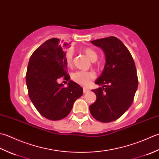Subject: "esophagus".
I'll return each instance as SVG.
<instances>
[{"instance_id": "esophagus-1", "label": "esophagus", "mask_w": 159, "mask_h": 159, "mask_svg": "<svg viewBox=\"0 0 159 159\" xmlns=\"http://www.w3.org/2000/svg\"><path fill=\"white\" fill-rule=\"evenodd\" d=\"M89 91V89H87V88H84L83 89L84 93H88Z\"/></svg>"}]
</instances>
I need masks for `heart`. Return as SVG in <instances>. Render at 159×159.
Instances as JSON below:
<instances>
[{"instance_id":"b5f03b06","label":"heart","mask_w":159,"mask_h":159,"mask_svg":"<svg viewBox=\"0 0 159 159\" xmlns=\"http://www.w3.org/2000/svg\"><path fill=\"white\" fill-rule=\"evenodd\" d=\"M83 52L85 53L92 61H96L98 57V54L91 48H84ZM66 60L68 65H70L73 62V51H68L66 53ZM96 78V74L93 71L78 70L74 73L72 75V79L74 82L80 85L87 86L93 80Z\"/></svg>"}]
</instances>
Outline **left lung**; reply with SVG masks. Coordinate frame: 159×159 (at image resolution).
<instances>
[{"label":"left lung","instance_id":"8db88e82","mask_svg":"<svg viewBox=\"0 0 159 159\" xmlns=\"http://www.w3.org/2000/svg\"><path fill=\"white\" fill-rule=\"evenodd\" d=\"M91 43L104 51L106 64L95 82L103 86L92 90L97 99L89 110L96 120L109 123L124 115L133 102L139 83L137 69L131 53L117 38L110 36Z\"/></svg>","mask_w":159,"mask_h":159}]
</instances>
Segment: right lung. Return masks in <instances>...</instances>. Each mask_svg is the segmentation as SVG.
Segmentation results:
<instances>
[{
	"mask_svg": "<svg viewBox=\"0 0 159 159\" xmlns=\"http://www.w3.org/2000/svg\"><path fill=\"white\" fill-rule=\"evenodd\" d=\"M70 44L58 38H51L32 53L26 73L28 94L40 114L49 120L65 118L75 100L83 94L79 84L69 81V86L58 84L63 78L69 81L66 52Z\"/></svg>",
	"mask_w": 159,
	"mask_h": 159,
	"instance_id": "add662e5",
	"label": "right lung"
}]
</instances>
